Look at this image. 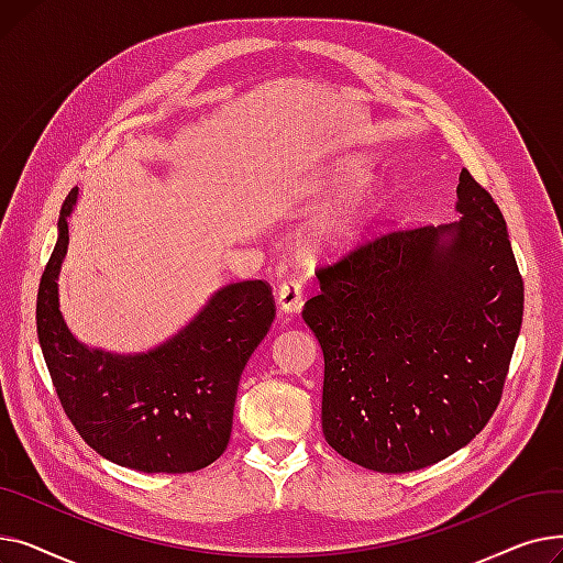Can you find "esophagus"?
<instances>
[{
	"label": "esophagus",
	"mask_w": 563,
	"mask_h": 563,
	"mask_svg": "<svg viewBox=\"0 0 563 563\" xmlns=\"http://www.w3.org/2000/svg\"><path fill=\"white\" fill-rule=\"evenodd\" d=\"M278 308L283 312H297L303 306V287L299 280H285L276 294Z\"/></svg>",
	"instance_id": "1"
}]
</instances>
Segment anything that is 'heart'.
<instances>
[{
  "mask_svg": "<svg viewBox=\"0 0 563 563\" xmlns=\"http://www.w3.org/2000/svg\"><path fill=\"white\" fill-rule=\"evenodd\" d=\"M369 180V173L361 166H344L335 175V187L342 194H356L363 189ZM365 223V210H358V207H340V210L331 212L329 217H323L317 236L321 242H327L331 246H344L349 242L356 240V234L361 232Z\"/></svg>",
  "mask_w": 563,
  "mask_h": 563,
  "instance_id": "1",
  "label": "heart"
}]
</instances>
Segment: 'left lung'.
<instances>
[{
    "mask_svg": "<svg viewBox=\"0 0 563 563\" xmlns=\"http://www.w3.org/2000/svg\"><path fill=\"white\" fill-rule=\"evenodd\" d=\"M459 221L399 228L317 272L321 427L344 459L412 472L465 448L501 399L525 285L507 221L461 170Z\"/></svg>",
    "mask_w": 563,
    "mask_h": 563,
    "instance_id": "obj_1",
    "label": "left lung"
}]
</instances>
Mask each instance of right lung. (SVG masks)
I'll return each instance as SVG.
<instances>
[{
  "label": "right lung",
  "mask_w": 563,
  "mask_h": 563,
  "mask_svg": "<svg viewBox=\"0 0 563 563\" xmlns=\"http://www.w3.org/2000/svg\"><path fill=\"white\" fill-rule=\"evenodd\" d=\"M75 200L77 189L58 214L36 301L38 342L58 401L86 445L118 465L151 475L202 470L228 448L242 372L276 317L272 287L264 280L221 287L180 333L145 353L88 349L58 310L56 280Z\"/></svg>",
  "instance_id": "obj_1"
}]
</instances>
